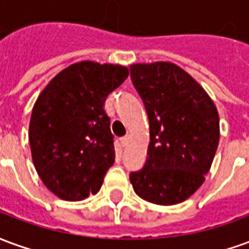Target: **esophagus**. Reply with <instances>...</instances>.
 <instances>
[{
  "label": "esophagus",
  "instance_id": "34e87169",
  "mask_svg": "<svg viewBox=\"0 0 249 249\" xmlns=\"http://www.w3.org/2000/svg\"><path fill=\"white\" fill-rule=\"evenodd\" d=\"M128 141H129V136H124V137H121L120 139V144L123 146H125L126 144H128Z\"/></svg>",
  "mask_w": 249,
  "mask_h": 249
}]
</instances>
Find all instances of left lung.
<instances>
[{"label":"left lung","mask_w":249,"mask_h":249,"mask_svg":"<svg viewBox=\"0 0 249 249\" xmlns=\"http://www.w3.org/2000/svg\"><path fill=\"white\" fill-rule=\"evenodd\" d=\"M130 78L149 120L148 157L130 172L135 192L146 201L173 205L204 183L219 145V113L192 76L172 62L130 65Z\"/></svg>","instance_id":"left-lung-1"}]
</instances>
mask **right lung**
Listing matches in <instances>:
<instances>
[{"instance_id":"obj_1","label":"right lung","mask_w":249,"mask_h":249,"mask_svg":"<svg viewBox=\"0 0 249 249\" xmlns=\"http://www.w3.org/2000/svg\"><path fill=\"white\" fill-rule=\"evenodd\" d=\"M128 68L81 61L60 71L37 98L29 124L36 171L62 200L94 195L114 162L113 135L104 103Z\"/></svg>"}]
</instances>
